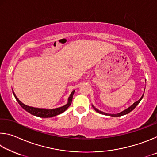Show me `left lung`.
I'll use <instances>...</instances> for the list:
<instances>
[{"label": "left lung", "instance_id": "obj_1", "mask_svg": "<svg viewBox=\"0 0 157 157\" xmlns=\"http://www.w3.org/2000/svg\"><path fill=\"white\" fill-rule=\"evenodd\" d=\"M143 95H144V94H143V95L141 96V98H140L139 100L136 101V102H135L134 103V104H133L132 105L130 106L129 107H128L127 109H126L125 110H124V111H121V113H116V114L106 113H105V112H102V111H100V110H98V109L95 108L94 105H92V107H93V108L94 109L95 111H96V112L99 113L104 114V115H108V116H112V117H119V116H123V115H126V114L129 113V112H131V111H132L133 109H134L136 108V106L139 104V102H140V100H142V98H143Z\"/></svg>", "mask_w": 157, "mask_h": 157}]
</instances>
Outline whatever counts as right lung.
I'll return each instance as SVG.
<instances>
[{
    "instance_id": "right-lung-1",
    "label": "right lung",
    "mask_w": 157,
    "mask_h": 157,
    "mask_svg": "<svg viewBox=\"0 0 157 157\" xmlns=\"http://www.w3.org/2000/svg\"><path fill=\"white\" fill-rule=\"evenodd\" d=\"M12 91H13V90H12ZM74 93H75V90L73 91L72 93L71 94L70 96H69V98H68V103L66 105L63 106V107H59V108L52 109L35 108V107H30V106L25 105V104H23V103L21 102V101L18 99V98L16 96V95H15L14 91H13V94H14L16 100H17L18 104L21 106V107H22L23 109H24L25 111H27L28 112H29L31 114H33V115H34V116L41 117V118H50V117H53V116L59 115V114L63 113V111H65L66 109H67L69 107V106L71 105V102H72L73 95L74 94Z\"/></svg>"
}]
</instances>
